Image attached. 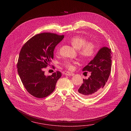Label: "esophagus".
<instances>
[{
    "label": "esophagus",
    "mask_w": 131,
    "mask_h": 131,
    "mask_svg": "<svg viewBox=\"0 0 131 131\" xmlns=\"http://www.w3.org/2000/svg\"><path fill=\"white\" fill-rule=\"evenodd\" d=\"M65 75L67 76H73L74 75V73H72V72H71L69 71H67L65 73Z\"/></svg>",
    "instance_id": "1"
}]
</instances>
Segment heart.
I'll list each match as a JSON object with an SVG mask.
<instances>
[{"label":"heart","mask_w":131,"mask_h":131,"mask_svg":"<svg viewBox=\"0 0 131 131\" xmlns=\"http://www.w3.org/2000/svg\"><path fill=\"white\" fill-rule=\"evenodd\" d=\"M86 38L81 36H73L70 40L71 45L76 49L79 50V53L83 57L90 58L95 54L96 47L95 44L92 42H87ZM59 48H57V51L58 53ZM76 63V61L71 60H66L63 65L69 70H72L73 68V65Z\"/></svg>","instance_id":"1"}]
</instances>
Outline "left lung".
<instances>
[{
    "mask_svg": "<svg viewBox=\"0 0 131 131\" xmlns=\"http://www.w3.org/2000/svg\"><path fill=\"white\" fill-rule=\"evenodd\" d=\"M111 49L102 47L93 60L83 68V71H89L91 75L83 79V83L78 89V93L84 98L95 95L102 90L110 75L111 68Z\"/></svg>",
    "mask_w": 131,
    "mask_h": 131,
    "instance_id": "obj_1",
    "label": "left lung"
}]
</instances>
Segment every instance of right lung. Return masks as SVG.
<instances>
[{"mask_svg": "<svg viewBox=\"0 0 131 131\" xmlns=\"http://www.w3.org/2000/svg\"><path fill=\"white\" fill-rule=\"evenodd\" d=\"M64 37L63 35L43 32L32 37L21 48L17 63L18 72L24 86L32 96L46 97L55 90L61 72L56 71L46 76L43 69L51 61L56 46Z\"/></svg>", "mask_w": 131, "mask_h": 131, "instance_id": "add662e5", "label": "right lung"}]
</instances>
